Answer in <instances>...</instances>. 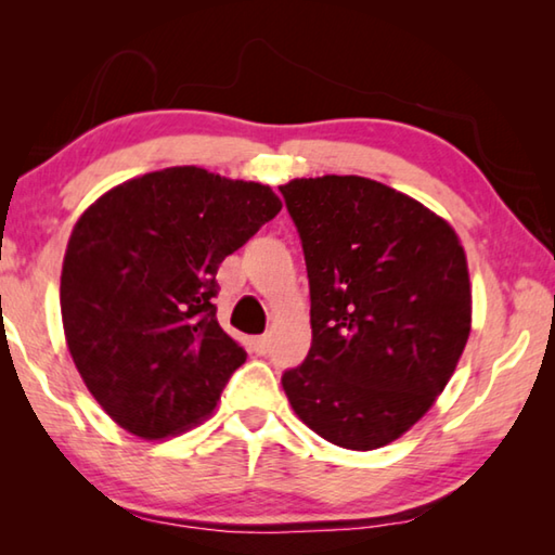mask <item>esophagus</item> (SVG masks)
Returning <instances> with one entry per match:
<instances>
[{
	"label": "esophagus",
	"mask_w": 555,
	"mask_h": 555,
	"mask_svg": "<svg viewBox=\"0 0 555 555\" xmlns=\"http://www.w3.org/2000/svg\"><path fill=\"white\" fill-rule=\"evenodd\" d=\"M269 345H271L269 335H259V337H255V340H251V350H255L257 354H267Z\"/></svg>",
	"instance_id": "1"
}]
</instances>
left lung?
<instances>
[{"instance_id": "1", "label": "left lung", "mask_w": 555, "mask_h": 555, "mask_svg": "<svg viewBox=\"0 0 555 555\" xmlns=\"http://www.w3.org/2000/svg\"><path fill=\"white\" fill-rule=\"evenodd\" d=\"M304 247L311 350L281 384L331 443L374 450L434 406L469 335L465 251L450 224L360 176L279 188Z\"/></svg>"}]
</instances>
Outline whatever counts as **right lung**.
Returning a JSON list of instances; mask_svg holds the SVG:
<instances>
[{
    "mask_svg": "<svg viewBox=\"0 0 555 555\" xmlns=\"http://www.w3.org/2000/svg\"><path fill=\"white\" fill-rule=\"evenodd\" d=\"M279 210L269 185L173 166L82 212L63 259V331L115 424L158 440L215 409L247 360L215 315V274Z\"/></svg>",
    "mask_w": 555,
    "mask_h": 555,
    "instance_id": "add662e5",
    "label": "right lung"
}]
</instances>
